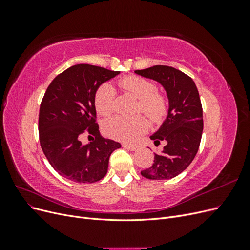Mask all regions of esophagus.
Listing matches in <instances>:
<instances>
[{
    "label": "esophagus",
    "instance_id": "obj_1",
    "mask_svg": "<svg viewBox=\"0 0 250 250\" xmlns=\"http://www.w3.org/2000/svg\"><path fill=\"white\" fill-rule=\"evenodd\" d=\"M123 147L126 148V149H128V150H130V151H137V150L139 149L138 146L131 145V144H123Z\"/></svg>",
    "mask_w": 250,
    "mask_h": 250
}]
</instances>
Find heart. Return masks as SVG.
Here are the masks:
<instances>
[{"instance_id":"b5f03b06","label":"heart","mask_w":250,"mask_h":250,"mask_svg":"<svg viewBox=\"0 0 250 250\" xmlns=\"http://www.w3.org/2000/svg\"><path fill=\"white\" fill-rule=\"evenodd\" d=\"M120 87L125 93L138 99L137 112H142L151 122H160L167 115L168 102L166 98L157 94L153 82L138 76H128L121 79ZM95 106L103 116H110L116 108V90L110 83L105 82L98 87L95 94ZM147 122L142 117L127 119L115 117L104 125V132L119 141L130 142L147 130Z\"/></svg>"}]
</instances>
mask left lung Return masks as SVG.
<instances>
[{"label": "left lung", "instance_id": "1", "mask_svg": "<svg viewBox=\"0 0 250 250\" xmlns=\"http://www.w3.org/2000/svg\"><path fill=\"white\" fill-rule=\"evenodd\" d=\"M134 73L160 83L169 103L167 117L150 137L155 145L165 142L164 150L141 174L148 179L173 178L190 166L200 145L203 118L198 89L191 77L172 66L154 65Z\"/></svg>", "mask_w": 250, "mask_h": 250}]
</instances>
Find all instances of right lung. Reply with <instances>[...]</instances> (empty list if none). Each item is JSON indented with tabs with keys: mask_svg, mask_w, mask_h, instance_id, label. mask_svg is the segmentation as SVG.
<instances>
[{
	"mask_svg": "<svg viewBox=\"0 0 250 250\" xmlns=\"http://www.w3.org/2000/svg\"><path fill=\"white\" fill-rule=\"evenodd\" d=\"M119 74L81 63L59 74L48 86L40 108V142L59 175L78 184L96 183L106 175L109 156L121 144L100 135L95 94ZM85 130L95 135V141L83 146L80 135Z\"/></svg>",
	"mask_w": 250,
	"mask_h": 250,
	"instance_id": "1",
	"label": "right lung"
}]
</instances>
